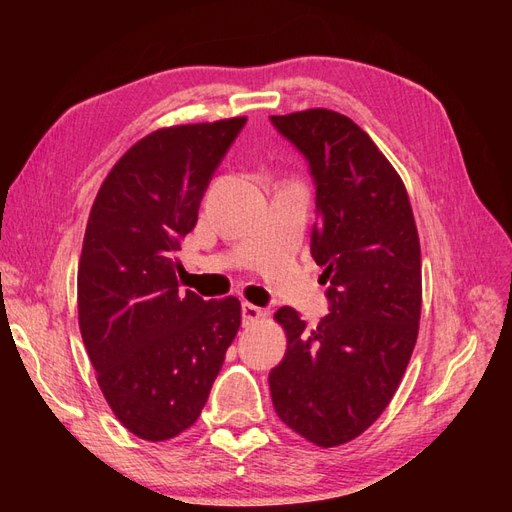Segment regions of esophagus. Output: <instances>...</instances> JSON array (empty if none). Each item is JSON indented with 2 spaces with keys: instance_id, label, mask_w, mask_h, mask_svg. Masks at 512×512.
<instances>
[{
  "instance_id": "obj_1",
  "label": "esophagus",
  "mask_w": 512,
  "mask_h": 512,
  "mask_svg": "<svg viewBox=\"0 0 512 512\" xmlns=\"http://www.w3.org/2000/svg\"><path fill=\"white\" fill-rule=\"evenodd\" d=\"M264 317H266L264 308H257V306H253V303H242V319L246 325L264 319Z\"/></svg>"
}]
</instances>
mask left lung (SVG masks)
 Returning <instances> with one entry per match:
<instances>
[{"instance_id": "1", "label": "left lung", "mask_w": 512, "mask_h": 512, "mask_svg": "<svg viewBox=\"0 0 512 512\" xmlns=\"http://www.w3.org/2000/svg\"><path fill=\"white\" fill-rule=\"evenodd\" d=\"M270 123L310 165V253L330 281L317 328L288 306L275 312L288 350L268 376L270 396L301 438L339 447L372 427L409 365L422 308L418 228L405 184L352 118L306 110Z\"/></svg>"}]
</instances>
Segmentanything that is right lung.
<instances>
[{"instance_id":"add662e5","label":"right lung","mask_w":512,"mask_h":512,"mask_svg":"<svg viewBox=\"0 0 512 512\" xmlns=\"http://www.w3.org/2000/svg\"><path fill=\"white\" fill-rule=\"evenodd\" d=\"M244 116L162 127L127 149L92 204L79 262V328L114 416L162 442L200 418L239 299L180 290L178 250Z\"/></svg>"}]
</instances>
